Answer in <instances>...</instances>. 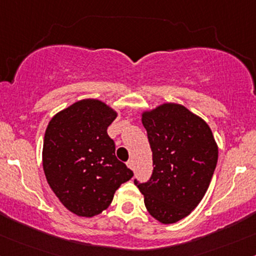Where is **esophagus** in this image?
<instances>
[{
	"instance_id": "obj_1",
	"label": "esophagus",
	"mask_w": 256,
	"mask_h": 256,
	"mask_svg": "<svg viewBox=\"0 0 256 256\" xmlns=\"http://www.w3.org/2000/svg\"><path fill=\"white\" fill-rule=\"evenodd\" d=\"M126 165H128V168H130L131 170H134V160L131 159V160H128V162H126Z\"/></svg>"
}]
</instances>
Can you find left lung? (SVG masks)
<instances>
[{
    "label": "left lung",
    "instance_id": "1",
    "mask_svg": "<svg viewBox=\"0 0 256 256\" xmlns=\"http://www.w3.org/2000/svg\"><path fill=\"white\" fill-rule=\"evenodd\" d=\"M153 152V172L134 184L148 212L162 224L178 222L200 203L218 164V146L208 124L176 103L142 114Z\"/></svg>",
    "mask_w": 256,
    "mask_h": 256
}]
</instances>
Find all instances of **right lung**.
<instances>
[{
    "label": "right lung",
    "mask_w": 256,
    "mask_h": 256,
    "mask_svg": "<svg viewBox=\"0 0 256 256\" xmlns=\"http://www.w3.org/2000/svg\"><path fill=\"white\" fill-rule=\"evenodd\" d=\"M116 113L98 100H82L50 119L42 162L50 187L66 209L92 218L110 206L134 172L115 156L106 128Z\"/></svg>",
    "instance_id": "obj_1"
}]
</instances>
